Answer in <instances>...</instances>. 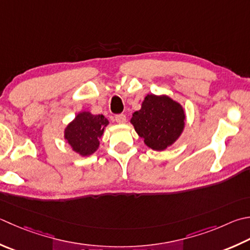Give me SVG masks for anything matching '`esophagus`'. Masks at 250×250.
Listing matches in <instances>:
<instances>
[{
    "label": "esophagus",
    "instance_id": "1",
    "mask_svg": "<svg viewBox=\"0 0 250 250\" xmlns=\"http://www.w3.org/2000/svg\"><path fill=\"white\" fill-rule=\"evenodd\" d=\"M115 119L117 121V124H119V125H124L126 122V117L125 115H117L115 117Z\"/></svg>",
    "mask_w": 250,
    "mask_h": 250
}]
</instances>
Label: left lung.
<instances>
[{
	"label": "left lung",
	"instance_id": "left-lung-1",
	"mask_svg": "<svg viewBox=\"0 0 250 250\" xmlns=\"http://www.w3.org/2000/svg\"><path fill=\"white\" fill-rule=\"evenodd\" d=\"M185 119V110L179 102L166 94H147L130 122L147 147L161 151L179 140Z\"/></svg>",
	"mask_w": 250,
	"mask_h": 250
}]
</instances>
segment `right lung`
<instances>
[{"mask_svg":"<svg viewBox=\"0 0 250 250\" xmlns=\"http://www.w3.org/2000/svg\"><path fill=\"white\" fill-rule=\"evenodd\" d=\"M108 125L109 121L105 116L82 110L63 130V140L75 153L87 157L99 149L100 140Z\"/></svg>","mask_w":250,"mask_h":250,"instance_id":"obj_1","label":"right lung"}]
</instances>
